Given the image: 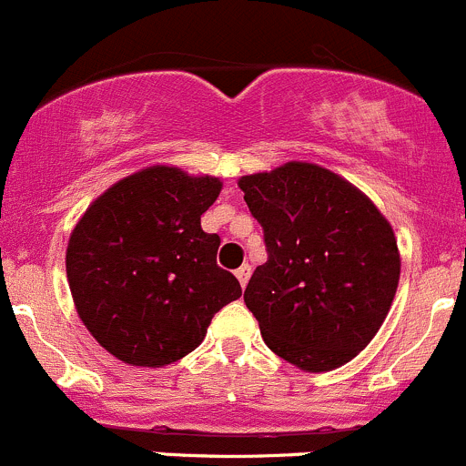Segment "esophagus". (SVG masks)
I'll use <instances>...</instances> for the list:
<instances>
[{"label": "esophagus", "mask_w": 466, "mask_h": 466, "mask_svg": "<svg viewBox=\"0 0 466 466\" xmlns=\"http://www.w3.org/2000/svg\"><path fill=\"white\" fill-rule=\"evenodd\" d=\"M235 276H238V280H239V285H247L248 283V276H251V267L248 265H242L239 267V269H235Z\"/></svg>", "instance_id": "esophagus-1"}]
</instances>
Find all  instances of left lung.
<instances>
[{
  "label": "left lung",
  "instance_id": "obj_1",
  "mask_svg": "<svg viewBox=\"0 0 466 466\" xmlns=\"http://www.w3.org/2000/svg\"><path fill=\"white\" fill-rule=\"evenodd\" d=\"M267 262L244 303L267 347L306 371L356 358L388 317L400 274L388 219L360 190L310 163L239 178Z\"/></svg>",
  "mask_w": 466,
  "mask_h": 466
}]
</instances>
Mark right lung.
<instances>
[{
    "instance_id": "1",
    "label": "right lung",
    "mask_w": 466,
    "mask_h": 466,
    "mask_svg": "<svg viewBox=\"0 0 466 466\" xmlns=\"http://www.w3.org/2000/svg\"><path fill=\"white\" fill-rule=\"evenodd\" d=\"M222 183L142 169L104 192L67 244V280L92 338L122 362L163 367L195 351L210 319L242 297L201 228Z\"/></svg>"
}]
</instances>
